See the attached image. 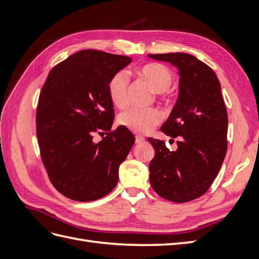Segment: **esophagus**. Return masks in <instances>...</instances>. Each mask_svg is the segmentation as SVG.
Instances as JSON below:
<instances>
[{
	"mask_svg": "<svg viewBox=\"0 0 259 259\" xmlns=\"http://www.w3.org/2000/svg\"><path fill=\"white\" fill-rule=\"evenodd\" d=\"M144 142H145V138H144V137H142V136H136V137H135V143H136L137 145L143 144Z\"/></svg>",
	"mask_w": 259,
	"mask_h": 259,
	"instance_id": "esophagus-1",
	"label": "esophagus"
}]
</instances>
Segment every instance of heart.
<instances>
[{
	"instance_id": "heart-1",
	"label": "heart",
	"mask_w": 259,
	"mask_h": 259,
	"mask_svg": "<svg viewBox=\"0 0 259 259\" xmlns=\"http://www.w3.org/2000/svg\"><path fill=\"white\" fill-rule=\"evenodd\" d=\"M137 74L149 83L155 93L167 92L174 82V74L161 64H148L136 70ZM128 75L119 71L112 75L108 83V94L111 103L117 108L127 105ZM161 121V113L156 109H130L120 114L119 123L136 134H147Z\"/></svg>"
}]
</instances>
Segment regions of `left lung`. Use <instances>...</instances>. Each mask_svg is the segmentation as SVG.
Masks as SVG:
<instances>
[{"label":"left lung","mask_w":259,"mask_h":259,"mask_svg":"<svg viewBox=\"0 0 259 259\" xmlns=\"http://www.w3.org/2000/svg\"><path fill=\"white\" fill-rule=\"evenodd\" d=\"M177 67L179 94L162 132L178 137L177 150L148 138L155 150L150 184L163 199L184 203L200 198L213 184L227 152L228 114L213 69L186 53L149 54ZM171 140V139H170Z\"/></svg>","instance_id":"8db88e82"}]
</instances>
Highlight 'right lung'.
Instances as JSON below:
<instances>
[{
	"label": "right lung",
	"instance_id": "obj_1",
	"mask_svg": "<svg viewBox=\"0 0 259 259\" xmlns=\"http://www.w3.org/2000/svg\"><path fill=\"white\" fill-rule=\"evenodd\" d=\"M131 57L84 50L55 66L36 108V136L51 183L65 197L95 201L110 193L119 167L135 143L124 126L111 131L113 104L108 83ZM107 136L96 144L93 134Z\"/></svg>",
	"mask_w": 259,
	"mask_h": 259
}]
</instances>
